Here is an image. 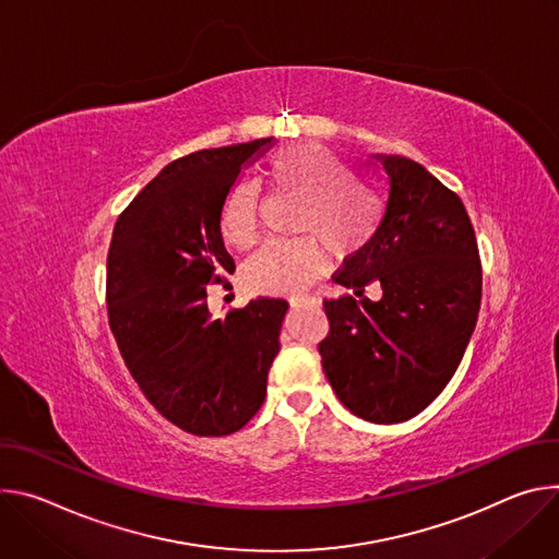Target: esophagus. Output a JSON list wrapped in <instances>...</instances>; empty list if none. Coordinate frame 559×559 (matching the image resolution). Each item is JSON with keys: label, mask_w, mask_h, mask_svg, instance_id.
Listing matches in <instances>:
<instances>
[{"label": "esophagus", "mask_w": 559, "mask_h": 559, "mask_svg": "<svg viewBox=\"0 0 559 559\" xmlns=\"http://www.w3.org/2000/svg\"><path fill=\"white\" fill-rule=\"evenodd\" d=\"M290 304L293 306H316V308L322 306V301L313 295H295V297H290Z\"/></svg>", "instance_id": "1"}]
</instances>
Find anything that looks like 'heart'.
<instances>
[{"label": "heart", "instance_id": "obj_1", "mask_svg": "<svg viewBox=\"0 0 559 559\" xmlns=\"http://www.w3.org/2000/svg\"><path fill=\"white\" fill-rule=\"evenodd\" d=\"M269 175L280 191L299 198L295 233L313 237L269 241L243 266L246 284L258 293H297L311 284L324 264L322 246L335 258H348L373 239L382 204L373 189L355 181L353 170L320 144H295L277 151ZM260 189L253 181L230 186L219 211V230L237 248L258 239Z\"/></svg>", "mask_w": 559, "mask_h": 559}]
</instances>
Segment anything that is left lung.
Returning <instances> with one entry per match:
<instances>
[{"label":"left lung","instance_id":"obj_1","mask_svg":"<svg viewBox=\"0 0 559 559\" xmlns=\"http://www.w3.org/2000/svg\"><path fill=\"white\" fill-rule=\"evenodd\" d=\"M382 168L380 226L333 277L350 295L326 299L324 373L340 402L373 424H397L436 400L464 357L477 324L481 266L462 200L421 164L370 155ZM376 281L383 299L362 288Z\"/></svg>","mask_w":559,"mask_h":559}]
</instances>
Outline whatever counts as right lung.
Segmentation results:
<instances>
[{"label":"right lung","mask_w":559,"mask_h":559,"mask_svg":"<svg viewBox=\"0 0 559 559\" xmlns=\"http://www.w3.org/2000/svg\"><path fill=\"white\" fill-rule=\"evenodd\" d=\"M275 138L198 151L164 166L115 224L106 262L108 322L144 397L175 426L230 436L266 397L286 299L258 297L224 318L206 301L233 273L219 211L243 168Z\"/></svg>","instance_id":"right-lung-1"}]
</instances>
